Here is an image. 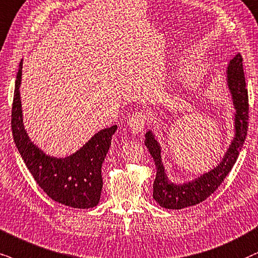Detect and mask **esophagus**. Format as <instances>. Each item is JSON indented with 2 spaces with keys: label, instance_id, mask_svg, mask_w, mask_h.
<instances>
[{
  "label": "esophagus",
  "instance_id": "1",
  "mask_svg": "<svg viewBox=\"0 0 258 258\" xmlns=\"http://www.w3.org/2000/svg\"><path fill=\"white\" fill-rule=\"evenodd\" d=\"M146 121H148V113L137 112L135 114H132V116L130 118V128H131V131L135 133L142 132L143 130L145 128Z\"/></svg>",
  "mask_w": 258,
  "mask_h": 258
}]
</instances>
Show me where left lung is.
<instances>
[{
    "mask_svg": "<svg viewBox=\"0 0 258 258\" xmlns=\"http://www.w3.org/2000/svg\"><path fill=\"white\" fill-rule=\"evenodd\" d=\"M227 84L232 94L233 105L236 108L234 128L236 137L232 144L225 153L223 161L213 170L206 172L197 180L183 184H174L168 181L164 167L161 159V146L155 139L152 132L145 135V145L155 161L157 174L153 182V199L159 206L169 210H181L198 205L214 193L218 187L223 183L231 169L236 163L238 155L243 148L246 138L247 126H249V96L244 77L243 58L239 53L230 61L227 67Z\"/></svg>",
    "mask_w": 258,
    "mask_h": 258,
    "instance_id": "1",
    "label": "left lung"
}]
</instances>
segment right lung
Returning <instances> with one entry per match:
<instances>
[{"label": "right lung", "mask_w": 258, "mask_h": 258, "mask_svg": "<svg viewBox=\"0 0 258 258\" xmlns=\"http://www.w3.org/2000/svg\"><path fill=\"white\" fill-rule=\"evenodd\" d=\"M22 60L16 75L12 106V132L15 145L42 190L52 200L74 208H90L99 204L102 190L101 167L108 152L116 125L105 128L82 149L65 158L45 155L28 138L22 125L20 88Z\"/></svg>", "instance_id": "right-lung-1"}]
</instances>
